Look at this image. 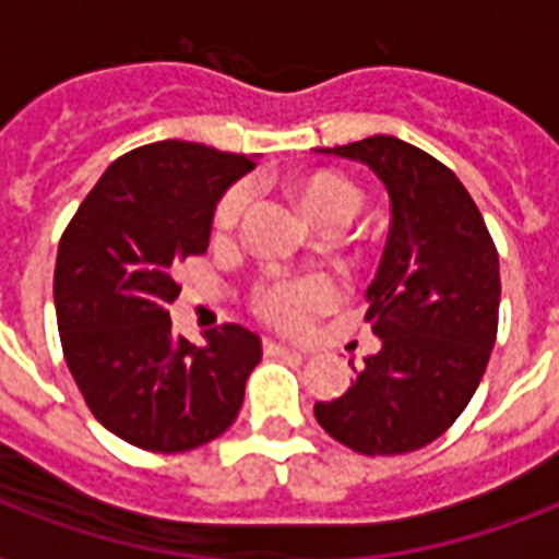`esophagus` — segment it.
Wrapping results in <instances>:
<instances>
[{
  "mask_svg": "<svg viewBox=\"0 0 559 559\" xmlns=\"http://www.w3.org/2000/svg\"><path fill=\"white\" fill-rule=\"evenodd\" d=\"M263 348H266V354H287V357H305L301 350L289 348V345H281V342H263Z\"/></svg>",
  "mask_w": 559,
  "mask_h": 559,
  "instance_id": "esophagus-1",
  "label": "esophagus"
}]
</instances>
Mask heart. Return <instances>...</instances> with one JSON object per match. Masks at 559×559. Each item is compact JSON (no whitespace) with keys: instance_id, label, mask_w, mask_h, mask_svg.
Here are the masks:
<instances>
[{"instance_id":"1","label":"heart","mask_w":559,"mask_h":559,"mask_svg":"<svg viewBox=\"0 0 559 559\" xmlns=\"http://www.w3.org/2000/svg\"><path fill=\"white\" fill-rule=\"evenodd\" d=\"M249 191L246 186H237L223 197L214 214V231L226 235L237 226V219L243 214ZM298 200L305 205L307 217L313 223L322 219H354V214L362 205V197L348 179L333 177V174H316L298 186ZM340 298L336 281L328 275H298V278H281L272 281L266 287L258 289L254 307L263 319L278 324L284 331H305L307 324L313 322L316 316L331 310Z\"/></svg>"}]
</instances>
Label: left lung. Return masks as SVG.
I'll use <instances>...</instances> for the list:
<instances>
[{
	"label": "left lung",
	"instance_id": "8db88e82",
	"mask_svg": "<svg viewBox=\"0 0 559 559\" xmlns=\"http://www.w3.org/2000/svg\"><path fill=\"white\" fill-rule=\"evenodd\" d=\"M319 153L380 179L391 228L366 289V322L382 345L354 368L342 397L316 403V420L362 455L420 450L455 424L481 382L499 324V254L467 188L415 144L368 135Z\"/></svg>",
	"mask_w": 559,
	"mask_h": 559
}]
</instances>
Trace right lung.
Segmentation results:
<instances>
[{"label":"right lung","instance_id":"right-lung-1","mask_svg":"<svg viewBox=\"0 0 559 559\" xmlns=\"http://www.w3.org/2000/svg\"><path fill=\"white\" fill-rule=\"evenodd\" d=\"M254 156L156 142L116 159L60 237L55 307L66 366L86 406L121 441L186 452L235 424L261 359L243 324L174 333L177 266L209 249L219 197Z\"/></svg>","mask_w":559,"mask_h":559}]
</instances>
